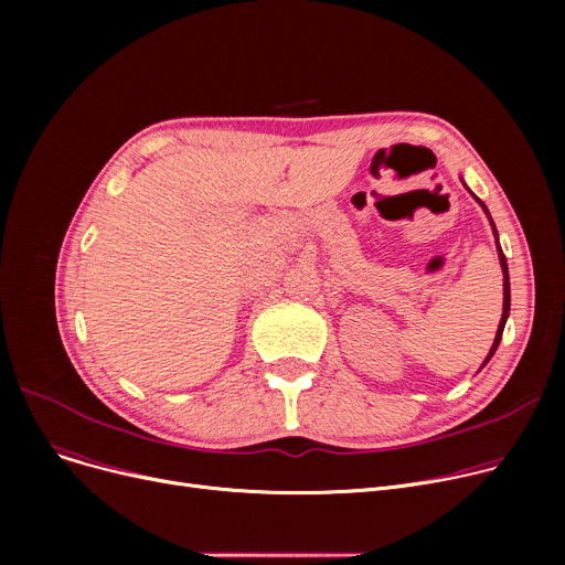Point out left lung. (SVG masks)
<instances>
[{
    "label": "left lung",
    "mask_w": 565,
    "mask_h": 565,
    "mask_svg": "<svg viewBox=\"0 0 565 565\" xmlns=\"http://www.w3.org/2000/svg\"><path fill=\"white\" fill-rule=\"evenodd\" d=\"M473 199H477V196H473ZM477 201L483 205L486 215L490 217L486 203H483L481 199H477ZM490 224H492V233H494V237H497V228H494L492 217H490ZM497 252H499V263H501V273H503V311H501V320H499V330H497L494 343H492V348H490V352H488V358H486L483 366L490 362V358L494 354V350H497V345H499V341H501V334H503V324H507V318H509V311H511V281H509V265H507V256H503V252H501V247H499V241H497Z\"/></svg>",
    "instance_id": "obj_1"
}]
</instances>
